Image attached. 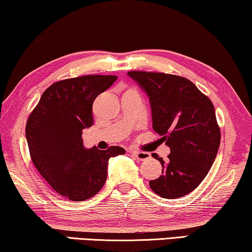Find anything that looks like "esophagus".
<instances>
[{
    "label": "esophagus",
    "instance_id": "1",
    "mask_svg": "<svg viewBox=\"0 0 252 252\" xmlns=\"http://www.w3.org/2000/svg\"><path fill=\"white\" fill-rule=\"evenodd\" d=\"M129 153L136 158L137 160H147L150 158V154L146 151H137V150H129Z\"/></svg>",
    "mask_w": 252,
    "mask_h": 252
}]
</instances>
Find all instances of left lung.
Masks as SVG:
<instances>
[{
    "instance_id": "1",
    "label": "left lung",
    "mask_w": 252,
    "mask_h": 252,
    "mask_svg": "<svg viewBox=\"0 0 252 252\" xmlns=\"http://www.w3.org/2000/svg\"><path fill=\"white\" fill-rule=\"evenodd\" d=\"M128 75L150 99L153 127L170 147L160 161L161 175L149 186L163 198H179L199 186L209 173L220 146L215 106L190 80L161 72L129 71Z\"/></svg>"
}]
</instances>
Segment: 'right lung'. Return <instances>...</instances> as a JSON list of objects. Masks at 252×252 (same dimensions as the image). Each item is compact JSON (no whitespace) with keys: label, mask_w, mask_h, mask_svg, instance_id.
<instances>
[{"label":"right lung","mask_w":252,"mask_h":252,"mask_svg":"<svg viewBox=\"0 0 252 252\" xmlns=\"http://www.w3.org/2000/svg\"><path fill=\"white\" fill-rule=\"evenodd\" d=\"M117 80L116 75L89 74L64 79L48 87L26 123L34 166L58 194L81 202L101 190L111 157L120 147L85 149L82 130L93 126V103Z\"/></svg>","instance_id":"right-lung-1"}]
</instances>
